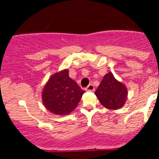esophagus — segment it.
Listing matches in <instances>:
<instances>
[{
    "label": "esophagus",
    "mask_w": 159,
    "mask_h": 159,
    "mask_svg": "<svg viewBox=\"0 0 159 159\" xmlns=\"http://www.w3.org/2000/svg\"><path fill=\"white\" fill-rule=\"evenodd\" d=\"M86 90L87 91H93L94 90V86L93 84H89L86 87Z\"/></svg>",
    "instance_id": "1"
}]
</instances>
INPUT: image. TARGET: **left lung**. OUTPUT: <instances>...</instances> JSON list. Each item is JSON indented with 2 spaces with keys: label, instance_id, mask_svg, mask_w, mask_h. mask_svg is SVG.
<instances>
[{
  "label": "left lung",
  "instance_id": "left-lung-1",
  "mask_svg": "<svg viewBox=\"0 0 159 159\" xmlns=\"http://www.w3.org/2000/svg\"><path fill=\"white\" fill-rule=\"evenodd\" d=\"M95 94L104 107L110 110H117L125 105L128 91L125 84L117 81L112 72H108L104 76Z\"/></svg>",
  "mask_w": 159,
  "mask_h": 159
}]
</instances>
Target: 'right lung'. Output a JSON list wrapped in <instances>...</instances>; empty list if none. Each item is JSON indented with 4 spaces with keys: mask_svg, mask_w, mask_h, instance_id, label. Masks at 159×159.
<instances>
[{
    "mask_svg": "<svg viewBox=\"0 0 159 159\" xmlns=\"http://www.w3.org/2000/svg\"><path fill=\"white\" fill-rule=\"evenodd\" d=\"M84 93L75 81L69 77L67 69L53 74L42 92L45 108L56 115L70 114L79 103Z\"/></svg>",
    "mask_w": 159,
    "mask_h": 159,
    "instance_id": "obj_1",
    "label": "right lung"
}]
</instances>
